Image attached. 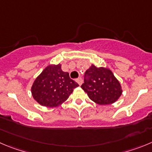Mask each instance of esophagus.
Segmentation results:
<instances>
[{
    "mask_svg": "<svg viewBox=\"0 0 152 152\" xmlns=\"http://www.w3.org/2000/svg\"><path fill=\"white\" fill-rule=\"evenodd\" d=\"M76 83H77L79 86H81V85L83 84V79H82L81 77L78 78L77 79H76Z\"/></svg>",
    "mask_w": 152,
    "mask_h": 152,
    "instance_id": "1",
    "label": "esophagus"
}]
</instances>
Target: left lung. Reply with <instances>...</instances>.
Listing matches in <instances>:
<instances>
[{
	"instance_id": "1",
	"label": "left lung",
	"mask_w": 152,
	"mask_h": 152,
	"mask_svg": "<svg viewBox=\"0 0 152 152\" xmlns=\"http://www.w3.org/2000/svg\"><path fill=\"white\" fill-rule=\"evenodd\" d=\"M81 88L92 101L100 105L115 103L122 94L121 84L113 72L94 64L85 73L84 83Z\"/></svg>"
}]
</instances>
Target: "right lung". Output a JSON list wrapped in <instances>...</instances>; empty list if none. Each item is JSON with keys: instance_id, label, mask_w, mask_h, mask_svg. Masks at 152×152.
<instances>
[{"instance_id": "right-lung-1", "label": "right lung", "mask_w": 152, "mask_h": 152, "mask_svg": "<svg viewBox=\"0 0 152 152\" xmlns=\"http://www.w3.org/2000/svg\"><path fill=\"white\" fill-rule=\"evenodd\" d=\"M78 86V83L69 78V73L62 71L60 64H51L36 78L31 94L39 104L56 107L66 101Z\"/></svg>"}]
</instances>
